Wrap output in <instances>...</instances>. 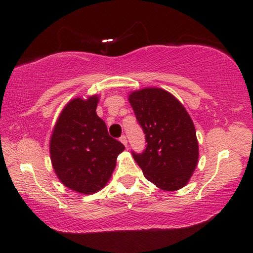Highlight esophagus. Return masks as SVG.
Listing matches in <instances>:
<instances>
[{
	"instance_id": "esophagus-1",
	"label": "esophagus",
	"mask_w": 253,
	"mask_h": 253,
	"mask_svg": "<svg viewBox=\"0 0 253 253\" xmlns=\"http://www.w3.org/2000/svg\"><path fill=\"white\" fill-rule=\"evenodd\" d=\"M119 140H121V142L127 147V138H126L125 135H123V136L121 137V138H119Z\"/></svg>"
}]
</instances>
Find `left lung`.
Returning a JSON list of instances; mask_svg holds the SVG:
<instances>
[{
    "label": "left lung",
    "instance_id": "left-lung-1",
    "mask_svg": "<svg viewBox=\"0 0 253 253\" xmlns=\"http://www.w3.org/2000/svg\"><path fill=\"white\" fill-rule=\"evenodd\" d=\"M128 100L142 126L147 146L132 156L149 182L177 191L190 181L199 161L194 124L172 93L149 87L129 93Z\"/></svg>",
    "mask_w": 253,
    "mask_h": 253
}]
</instances>
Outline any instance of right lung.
Instances as JSON below:
<instances>
[{"mask_svg": "<svg viewBox=\"0 0 253 253\" xmlns=\"http://www.w3.org/2000/svg\"><path fill=\"white\" fill-rule=\"evenodd\" d=\"M99 96L71 99L60 113L50 138L52 168L63 185L81 194L96 193L109 181L125 146L110 137L98 117Z\"/></svg>", "mask_w": 253, "mask_h": 253, "instance_id": "right-lung-1", "label": "right lung"}]
</instances>
